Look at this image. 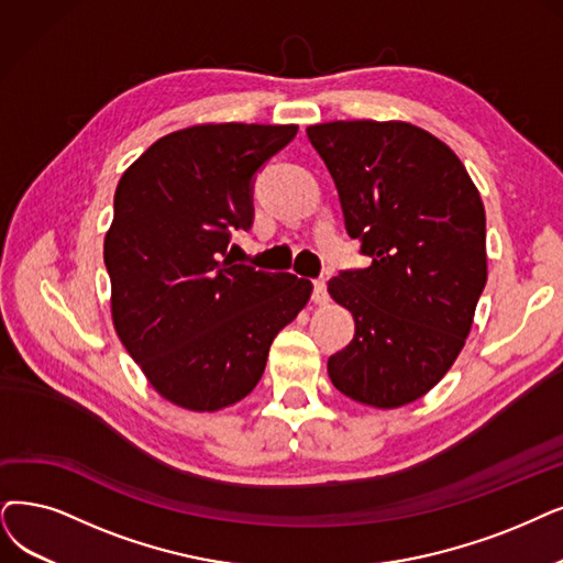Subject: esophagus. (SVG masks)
I'll return each mask as SVG.
<instances>
[{"label": "esophagus", "instance_id": "esophagus-1", "mask_svg": "<svg viewBox=\"0 0 563 563\" xmlns=\"http://www.w3.org/2000/svg\"><path fill=\"white\" fill-rule=\"evenodd\" d=\"M313 302L317 305H325L328 302V286L325 279H313Z\"/></svg>", "mask_w": 563, "mask_h": 563}]
</instances>
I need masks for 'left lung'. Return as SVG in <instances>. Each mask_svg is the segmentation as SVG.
<instances>
[{
	"mask_svg": "<svg viewBox=\"0 0 563 563\" xmlns=\"http://www.w3.org/2000/svg\"><path fill=\"white\" fill-rule=\"evenodd\" d=\"M325 162L346 231L372 258L328 282L355 319L330 355L332 386L376 409L430 393L453 367L487 282L485 208L457 154L409 122L307 126Z\"/></svg>",
	"mask_w": 563,
	"mask_h": 563,
	"instance_id": "obj_1",
	"label": "left lung"
}]
</instances>
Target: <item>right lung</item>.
<instances>
[{"mask_svg":"<svg viewBox=\"0 0 563 563\" xmlns=\"http://www.w3.org/2000/svg\"><path fill=\"white\" fill-rule=\"evenodd\" d=\"M296 124H196L133 162L103 240L110 313L150 386L189 411L250 395L269 344L311 298V282L231 258L252 229L254 173L296 139Z\"/></svg>","mask_w":563,"mask_h":563,"instance_id":"add662e5","label":"right lung"}]
</instances>
